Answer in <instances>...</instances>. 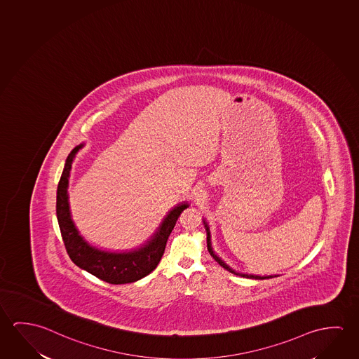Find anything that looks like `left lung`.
<instances>
[{"label": "left lung", "mask_w": 359, "mask_h": 359, "mask_svg": "<svg viewBox=\"0 0 359 359\" xmlns=\"http://www.w3.org/2000/svg\"><path fill=\"white\" fill-rule=\"evenodd\" d=\"M203 224H205V232H207V250L210 252V255H211L213 258H215V261H216L219 266H222L224 269H227L228 272H231V273L236 274V276H241V277H243V278H250V279H269L273 278V276H256V274H247V273H239V272H236L234 269L229 267L227 263H224V261L221 259V257L217 256L216 253L213 252V248H212V242H211V232H210V226L207 224L205 222V218H203ZM274 277H277V276H274Z\"/></svg>", "instance_id": "1"}]
</instances>
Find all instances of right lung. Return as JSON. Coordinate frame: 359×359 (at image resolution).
I'll list each match as a JSON object with an SVG mask.
<instances>
[{"label": "right lung", "mask_w": 359, "mask_h": 359, "mask_svg": "<svg viewBox=\"0 0 359 359\" xmlns=\"http://www.w3.org/2000/svg\"><path fill=\"white\" fill-rule=\"evenodd\" d=\"M82 147L83 143L71 151L66 158L65 168L58 182L56 215L66 250L71 261L77 267L85 269L86 272L93 274L107 283L125 285L136 282L148 276L157 267L165 253L167 239L176 226L178 217L189 205L187 202H181L180 205H175L165 215L154 233L143 245L136 248L109 250L91 245L76 227L69 210V172L76 154Z\"/></svg>", "instance_id": "1"}]
</instances>
